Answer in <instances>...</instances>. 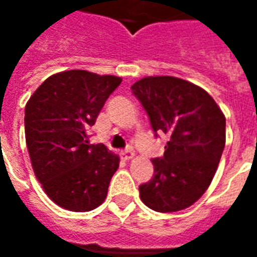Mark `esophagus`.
<instances>
[{
  "instance_id": "1",
  "label": "esophagus",
  "mask_w": 257,
  "mask_h": 257,
  "mask_svg": "<svg viewBox=\"0 0 257 257\" xmlns=\"http://www.w3.org/2000/svg\"><path fill=\"white\" fill-rule=\"evenodd\" d=\"M121 157H122L123 160H126V161H128V160H132V158H134L135 154H134V151L125 150V151H122V153H121Z\"/></svg>"
}]
</instances>
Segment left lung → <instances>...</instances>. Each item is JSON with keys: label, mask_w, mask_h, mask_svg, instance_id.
I'll list each match as a JSON object with an SVG mask.
<instances>
[{"label": "left lung", "mask_w": 257, "mask_h": 257, "mask_svg": "<svg viewBox=\"0 0 257 257\" xmlns=\"http://www.w3.org/2000/svg\"><path fill=\"white\" fill-rule=\"evenodd\" d=\"M131 89L156 136H169L164 157L153 160V178L139 186L140 198L156 212L186 209L215 176L226 145L224 114L206 90L176 77H146Z\"/></svg>", "instance_id": "left-lung-1"}]
</instances>
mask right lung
<instances>
[{
    "label": "right lung",
    "instance_id": "right-lung-1",
    "mask_svg": "<svg viewBox=\"0 0 257 257\" xmlns=\"http://www.w3.org/2000/svg\"><path fill=\"white\" fill-rule=\"evenodd\" d=\"M122 79L85 70L53 74L25 108L26 145L42 189L55 204L88 212L106 199L119 158L90 145L88 131Z\"/></svg>",
    "mask_w": 257,
    "mask_h": 257
}]
</instances>
